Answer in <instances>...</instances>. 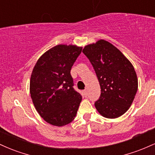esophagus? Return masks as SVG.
Returning a JSON list of instances; mask_svg holds the SVG:
<instances>
[{
	"label": "esophagus",
	"instance_id": "esophagus-1",
	"mask_svg": "<svg viewBox=\"0 0 155 155\" xmlns=\"http://www.w3.org/2000/svg\"><path fill=\"white\" fill-rule=\"evenodd\" d=\"M83 94H84V96L87 95V90H84V91H83Z\"/></svg>",
	"mask_w": 155,
	"mask_h": 155
}]
</instances>
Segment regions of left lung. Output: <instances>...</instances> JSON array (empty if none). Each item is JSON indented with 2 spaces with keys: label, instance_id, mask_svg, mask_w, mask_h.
<instances>
[{
  "label": "left lung",
  "instance_id": "8db88e82",
  "mask_svg": "<svg viewBox=\"0 0 155 155\" xmlns=\"http://www.w3.org/2000/svg\"><path fill=\"white\" fill-rule=\"evenodd\" d=\"M83 53L92 63L101 89L95 106L108 119L123 115L133 104L138 90V78L130 61L116 47L101 39L87 44Z\"/></svg>",
  "mask_w": 155,
  "mask_h": 155
}]
</instances>
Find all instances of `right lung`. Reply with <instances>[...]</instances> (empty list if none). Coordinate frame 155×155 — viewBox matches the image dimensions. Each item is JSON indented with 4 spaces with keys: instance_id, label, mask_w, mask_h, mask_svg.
Instances as JSON below:
<instances>
[{
    "instance_id": "obj_1",
    "label": "right lung",
    "mask_w": 155,
    "mask_h": 155,
    "mask_svg": "<svg viewBox=\"0 0 155 155\" xmlns=\"http://www.w3.org/2000/svg\"><path fill=\"white\" fill-rule=\"evenodd\" d=\"M82 47L58 44L37 60L30 80L35 109L46 122L62 127L75 118L81 96L73 88L71 69Z\"/></svg>"
}]
</instances>
